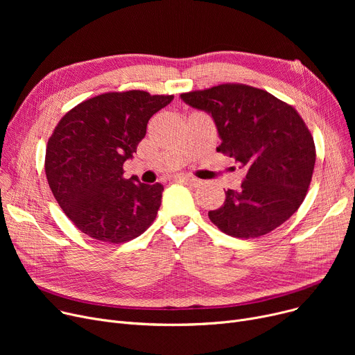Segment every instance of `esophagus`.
<instances>
[{"label":"esophagus","instance_id":"34e87169","mask_svg":"<svg viewBox=\"0 0 355 355\" xmlns=\"http://www.w3.org/2000/svg\"><path fill=\"white\" fill-rule=\"evenodd\" d=\"M175 180L180 181V182L189 184V185H194V187H196V185H200V184H201V180H198V178L193 177V175H177Z\"/></svg>","mask_w":355,"mask_h":355}]
</instances>
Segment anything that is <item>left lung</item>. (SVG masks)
Here are the masks:
<instances>
[{
  "label": "left lung",
  "instance_id": "obj_1",
  "mask_svg": "<svg viewBox=\"0 0 355 355\" xmlns=\"http://www.w3.org/2000/svg\"><path fill=\"white\" fill-rule=\"evenodd\" d=\"M181 99L209 114L221 144L246 177L241 189L209 217L223 233L240 239L268 234L302 204L315 165L313 138L302 118L270 93L246 85H220L182 93Z\"/></svg>",
  "mask_w": 355,
  "mask_h": 355
}]
</instances>
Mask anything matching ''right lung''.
Returning <instances> with one entry per match:
<instances>
[{
    "label": "right lung",
    "instance_id": "1",
    "mask_svg": "<svg viewBox=\"0 0 355 355\" xmlns=\"http://www.w3.org/2000/svg\"><path fill=\"white\" fill-rule=\"evenodd\" d=\"M174 96L144 90L110 92L74 106L46 149V177L62 210L82 233L107 243L142 234L155 220L164 187L125 180L154 114Z\"/></svg>",
    "mask_w": 355,
    "mask_h": 355
}]
</instances>
